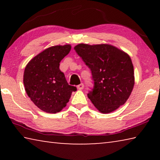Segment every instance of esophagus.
I'll return each mask as SVG.
<instances>
[{
	"instance_id": "1",
	"label": "esophagus",
	"mask_w": 160,
	"mask_h": 160,
	"mask_svg": "<svg viewBox=\"0 0 160 160\" xmlns=\"http://www.w3.org/2000/svg\"><path fill=\"white\" fill-rule=\"evenodd\" d=\"M77 88H78V90H82V89L84 88V84H83V83H81V84H80V85H78Z\"/></svg>"
}]
</instances>
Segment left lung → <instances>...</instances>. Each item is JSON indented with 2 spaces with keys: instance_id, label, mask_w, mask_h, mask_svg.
I'll return each mask as SVG.
<instances>
[{
  "instance_id": "1",
  "label": "left lung",
  "mask_w": 160,
  "mask_h": 160,
  "mask_svg": "<svg viewBox=\"0 0 160 160\" xmlns=\"http://www.w3.org/2000/svg\"><path fill=\"white\" fill-rule=\"evenodd\" d=\"M91 70L94 88L88 98L100 112H112L125 104L135 83L131 59L109 44H79L74 47Z\"/></svg>"
}]
</instances>
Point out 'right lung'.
Instances as JSON below:
<instances>
[{
	"label": "right lung",
	"mask_w": 160,
	"mask_h": 160,
	"mask_svg": "<svg viewBox=\"0 0 160 160\" xmlns=\"http://www.w3.org/2000/svg\"><path fill=\"white\" fill-rule=\"evenodd\" d=\"M71 46H53L37 55L29 62L24 72L23 82L28 97L44 112H61L69 102L76 87L69 85L60 62L69 53Z\"/></svg>",
	"instance_id": "1"
}]
</instances>
